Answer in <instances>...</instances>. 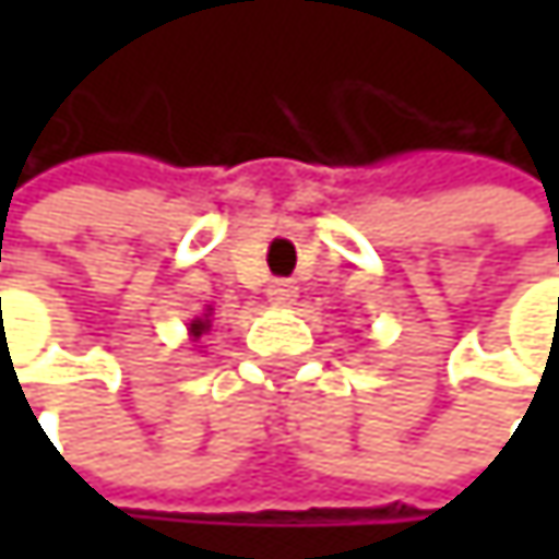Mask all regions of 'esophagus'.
<instances>
[{
  "instance_id": "esophagus-1",
  "label": "esophagus",
  "mask_w": 559,
  "mask_h": 559,
  "mask_svg": "<svg viewBox=\"0 0 559 559\" xmlns=\"http://www.w3.org/2000/svg\"><path fill=\"white\" fill-rule=\"evenodd\" d=\"M269 300L275 304V307H290L294 300H297V284L287 278H278L269 284Z\"/></svg>"
}]
</instances>
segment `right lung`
Here are the masks:
<instances>
[{"instance_id": "add662e5", "label": "right lung", "mask_w": 559, "mask_h": 559, "mask_svg": "<svg viewBox=\"0 0 559 559\" xmlns=\"http://www.w3.org/2000/svg\"><path fill=\"white\" fill-rule=\"evenodd\" d=\"M210 326H213V323H210V313H203V317H197V320L190 323V336H193V340H200Z\"/></svg>"}]
</instances>
